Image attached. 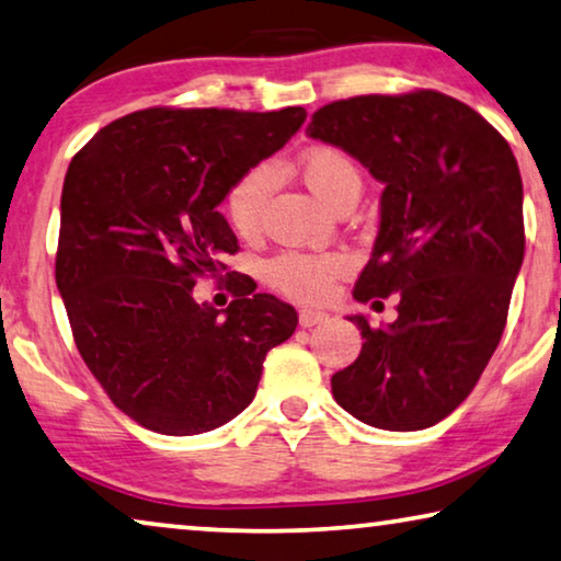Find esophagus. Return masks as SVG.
Returning <instances> with one entry per match:
<instances>
[{
	"mask_svg": "<svg viewBox=\"0 0 561 561\" xmlns=\"http://www.w3.org/2000/svg\"><path fill=\"white\" fill-rule=\"evenodd\" d=\"M328 320L330 317L320 312V309H299V324H302V328H314V324H324Z\"/></svg>",
	"mask_w": 561,
	"mask_h": 561,
	"instance_id": "esophagus-1",
	"label": "esophagus"
}]
</instances>
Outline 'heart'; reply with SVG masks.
Listing matches in <instances>:
<instances>
[{
  "label": "heart",
  "mask_w": 561,
  "mask_h": 561,
  "mask_svg": "<svg viewBox=\"0 0 561 561\" xmlns=\"http://www.w3.org/2000/svg\"><path fill=\"white\" fill-rule=\"evenodd\" d=\"M299 173L312 194L324 201L330 208L340 204L347 191L360 188V173L345 150L320 146L307 150L299 158ZM272 188V169L259 165L247 171L233 183L227 194V216L231 227L241 237H249L259 227L264 198ZM350 270V259L340 252H282L266 264V282L270 287L282 291L284 297L297 302H322L330 295L334 282L345 277Z\"/></svg>",
  "instance_id": "1"
}]
</instances>
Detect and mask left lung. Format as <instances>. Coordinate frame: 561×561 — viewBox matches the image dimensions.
<instances>
[{
    "instance_id": "1",
    "label": "left lung",
    "mask_w": 561,
    "mask_h": 561,
    "mask_svg": "<svg viewBox=\"0 0 561 561\" xmlns=\"http://www.w3.org/2000/svg\"><path fill=\"white\" fill-rule=\"evenodd\" d=\"M386 183L380 231L353 297L396 295L398 320L363 330L332 396L357 421L421 431L450 415L499 347L524 259L522 173L506 138L436 90L355 95L307 125Z\"/></svg>"
}]
</instances>
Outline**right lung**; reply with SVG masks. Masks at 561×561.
I'll return each mask as SVG.
<instances>
[{
    "mask_svg": "<svg viewBox=\"0 0 561 561\" xmlns=\"http://www.w3.org/2000/svg\"><path fill=\"white\" fill-rule=\"evenodd\" d=\"M305 107H146L95 133L65 175L55 279L82 360L115 408L163 436L219 428L254 400L295 307L229 272L237 237L216 206L277 153ZM227 271V310L198 278ZM222 314L219 316L218 312Z\"/></svg>",
    "mask_w": 561,
    "mask_h": 561,
    "instance_id": "add662e5",
    "label": "right lung"
}]
</instances>
